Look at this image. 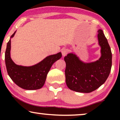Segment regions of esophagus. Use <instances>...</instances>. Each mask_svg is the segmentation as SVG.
Wrapping results in <instances>:
<instances>
[{
    "label": "esophagus",
    "mask_w": 120,
    "mask_h": 120,
    "mask_svg": "<svg viewBox=\"0 0 120 120\" xmlns=\"http://www.w3.org/2000/svg\"><path fill=\"white\" fill-rule=\"evenodd\" d=\"M61 52H62V56L64 57L67 55V53H68V51H67L66 49H63L61 50Z\"/></svg>",
    "instance_id": "34e87169"
}]
</instances>
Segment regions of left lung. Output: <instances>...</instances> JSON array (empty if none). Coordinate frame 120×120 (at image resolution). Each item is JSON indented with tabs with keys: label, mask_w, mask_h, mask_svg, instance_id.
<instances>
[{
	"label": "left lung",
	"mask_w": 120,
	"mask_h": 120,
	"mask_svg": "<svg viewBox=\"0 0 120 120\" xmlns=\"http://www.w3.org/2000/svg\"><path fill=\"white\" fill-rule=\"evenodd\" d=\"M98 44L101 56L96 61L86 63L80 60L74 52L64 57L66 63L65 81L73 91L90 93L99 88L107 79L112 65V53L103 30H98Z\"/></svg>",
	"instance_id": "left-lung-1"
}]
</instances>
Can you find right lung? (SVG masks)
<instances>
[{
	"instance_id": "right-lung-1",
	"label": "right lung",
	"mask_w": 120,
	"mask_h": 120,
	"mask_svg": "<svg viewBox=\"0 0 120 120\" xmlns=\"http://www.w3.org/2000/svg\"><path fill=\"white\" fill-rule=\"evenodd\" d=\"M16 32V31L11 36L5 53V60L8 75L17 86L23 89H40L44 86L47 74L52 64L61 58V52L49 56L38 63L32 66L16 64L10 56L11 39L14 37Z\"/></svg>"
}]
</instances>
